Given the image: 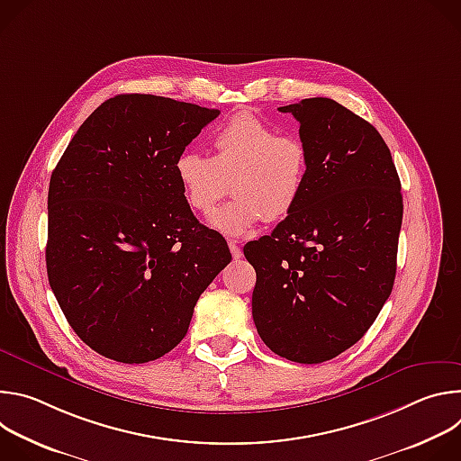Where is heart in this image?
Returning <instances> with one entry per match:
<instances>
[{"instance_id":"heart-1","label":"heart","mask_w":461,"mask_h":461,"mask_svg":"<svg viewBox=\"0 0 461 461\" xmlns=\"http://www.w3.org/2000/svg\"><path fill=\"white\" fill-rule=\"evenodd\" d=\"M258 167H262V169L255 173V178H258V175L267 176V178H285L286 176L285 162L277 160V158H268V160L262 162Z\"/></svg>"}]
</instances>
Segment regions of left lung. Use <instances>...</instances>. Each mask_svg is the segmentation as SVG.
<instances>
[{
  "label": "left lung",
  "mask_w": 461,
  "mask_h": 461,
  "mask_svg": "<svg viewBox=\"0 0 461 461\" xmlns=\"http://www.w3.org/2000/svg\"><path fill=\"white\" fill-rule=\"evenodd\" d=\"M217 116L173 98L118 95L80 125L50 175V288L77 336L104 357L133 365L173 350L231 258L222 235L193 217L178 169Z\"/></svg>",
  "instance_id": "obj_1"
}]
</instances>
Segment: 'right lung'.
I'll return each instance as SVG.
<instances>
[{
	"instance_id": "add662e5",
	"label": "right lung",
	"mask_w": 461,
	"mask_h": 461,
	"mask_svg": "<svg viewBox=\"0 0 461 461\" xmlns=\"http://www.w3.org/2000/svg\"><path fill=\"white\" fill-rule=\"evenodd\" d=\"M299 122L306 171L288 217L248 242L257 274L251 310L281 357L322 363L356 345L396 277L402 182L384 140L330 98L279 107Z\"/></svg>"
}]
</instances>
